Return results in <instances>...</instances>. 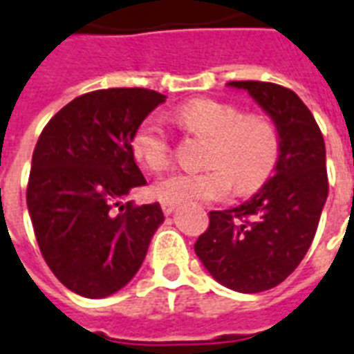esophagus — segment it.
Here are the masks:
<instances>
[{"label":"esophagus","instance_id":"esophagus-1","mask_svg":"<svg viewBox=\"0 0 354 354\" xmlns=\"http://www.w3.org/2000/svg\"><path fill=\"white\" fill-rule=\"evenodd\" d=\"M174 209H176V203H174V202H162L163 214H171Z\"/></svg>","mask_w":354,"mask_h":354}]
</instances>
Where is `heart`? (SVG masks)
Listing matches in <instances>:
<instances>
[{"instance_id":"obj_1","label":"heart","mask_w":354,"mask_h":354,"mask_svg":"<svg viewBox=\"0 0 354 354\" xmlns=\"http://www.w3.org/2000/svg\"><path fill=\"white\" fill-rule=\"evenodd\" d=\"M172 120L185 132L209 138L203 171H178L160 178L152 194L162 202H220L234 187L252 191L266 182L280 156V136L266 116L242 114L236 105L218 100H191ZM132 156L152 172L171 162L172 142L158 116L145 118L131 138Z\"/></svg>"}]
</instances>
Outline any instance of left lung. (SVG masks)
Instances as JSON below:
<instances>
[{"instance_id":"1","label":"left lung","mask_w":354,"mask_h":354,"mask_svg":"<svg viewBox=\"0 0 354 354\" xmlns=\"http://www.w3.org/2000/svg\"><path fill=\"white\" fill-rule=\"evenodd\" d=\"M271 116L280 136L277 169L242 205L209 212L194 252L211 277L238 292L277 287L311 247L329 182L326 143L315 116L291 88L267 82H229Z\"/></svg>"}]
</instances>
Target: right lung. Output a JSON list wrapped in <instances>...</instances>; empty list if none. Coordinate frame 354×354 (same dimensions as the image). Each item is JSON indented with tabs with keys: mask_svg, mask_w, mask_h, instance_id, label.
<instances>
[{
	"mask_svg": "<svg viewBox=\"0 0 354 354\" xmlns=\"http://www.w3.org/2000/svg\"><path fill=\"white\" fill-rule=\"evenodd\" d=\"M163 102L149 88L93 91L56 112L39 134L28 214L47 266L76 295L105 298L127 286L162 225L160 203L125 198L147 183L131 138Z\"/></svg>",
	"mask_w": 354,
	"mask_h": 354,
	"instance_id": "add662e5",
	"label": "right lung"
}]
</instances>
